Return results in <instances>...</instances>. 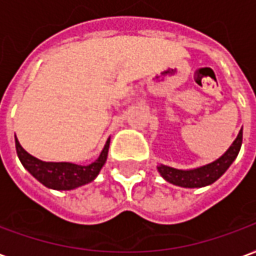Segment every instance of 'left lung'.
I'll return each instance as SVG.
<instances>
[{
	"label": "left lung",
	"instance_id": "8db88e82",
	"mask_svg": "<svg viewBox=\"0 0 256 256\" xmlns=\"http://www.w3.org/2000/svg\"><path fill=\"white\" fill-rule=\"evenodd\" d=\"M242 143H243V128L240 130L238 138L234 139L230 147L216 161L206 164L203 166L194 168V169H176V168L166 166L162 164L158 165L156 169L160 172V174L173 186H178L182 188L206 187L217 182L228 170V168L232 165L240 151Z\"/></svg>",
	"mask_w": 256,
	"mask_h": 256
}]
</instances>
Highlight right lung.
Masks as SVG:
<instances>
[{
    "mask_svg": "<svg viewBox=\"0 0 256 256\" xmlns=\"http://www.w3.org/2000/svg\"><path fill=\"white\" fill-rule=\"evenodd\" d=\"M16 151L22 165L32 174L44 187L56 191H70L84 184L94 182L105 165L108 151L110 146V138L106 140L105 147L100 156L90 165H78L72 162H46L35 158L20 146L18 138H14Z\"/></svg>",
    "mask_w": 256,
    "mask_h": 256,
    "instance_id": "add662e5",
    "label": "right lung"
}]
</instances>
